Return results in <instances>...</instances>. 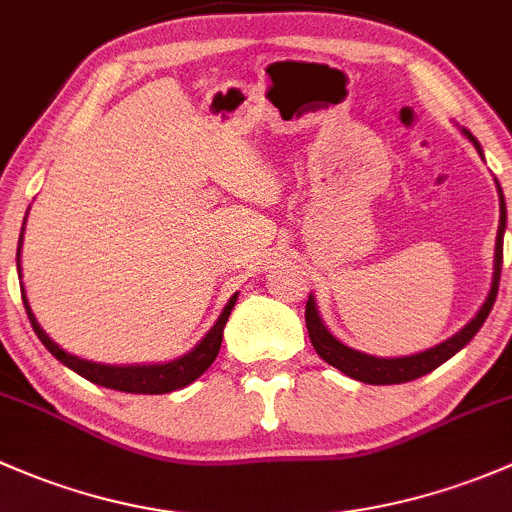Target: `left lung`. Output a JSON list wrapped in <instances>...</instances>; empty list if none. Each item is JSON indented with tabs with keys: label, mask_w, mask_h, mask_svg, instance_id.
Here are the masks:
<instances>
[{
	"label": "left lung",
	"mask_w": 512,
	"mask_h": 512,
	"mask_svg": "<svg viewBox=\"0 0 512 512\" xmlns=\"http://www.w3.org/2000/svg\"><path fill=\"white\" fill-rule=\"evenodd\" d=\"M463 133H466V138L476 145V150L481 152L478 140L473 138L468 130H463ZM498 194H500V224H498V236H495V266H493L491 293H488L486 303L481 305V310L476 313V318H473L466 328L458 330L456 335L449 337L446 342H441V345L419 352V355L374 357V355H365V352L352 350V347L342 345L335 335H330V330L325 328L323 320H320L313 295H310L308 303H305V325H308V335H310V342H313L315 352H318V355L323 357L328 365L337 367L342 374L357 379V382L402 384V382H412V379H416V377H424V374H429L439 365H444V362L449 360V357L456 355L461 347H466L468 342L473 340V335L481 330V325L486 323L488 313L493 310L495 295H498L500 266H503V234H505V202H503V192H500V184H498Z\"/></svg>",
	"instance_id": "obj_1"
}]
</instances>
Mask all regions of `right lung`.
Returning <instances> with one entry per match:
<instances>
[{
	"mask_svg": "<svg viewBox=\"0 0 512 512\" xmlns=\"http://www.w3.org/2000/svg\"><path fill=\"white\" fill-rule=\"evenodd\" d=\"M26 224V219H24ZM24 234V229H21ZM19 251H21V239H19ZM19 261V254H17ZM19 266V263H17ZM21 273V268H19ZM236 298L239 293H234L229 298V303L224 305L221 310L219 320L214 323V328L209 330L207 335L199 340V345H194L187 355L177 357V360L165 362V365H100V362H88L81 360L76 355H68L66 350H61L49 335L41 330V325L36 323L34 313L29 308V300H26L24 286H21V300H24V308L26 315L31 320V328L34 333L39 335V340L44 342L46 350L56 357V360L63 362L68 370H73L81 377H86L88 382L100 384V387H108V389H118V392H130V394H167V392H175V389L187 387L192 384L199 374H204L212 367V362L217 360L219 355V347H221V337H224V325L229 320L231 310H234Z\"/></svg>",
	"mask_w": 512,
	"mask_h": 512,
	"instance_id": "add662e5",
	"label": "right lung"
}]
</instances>
